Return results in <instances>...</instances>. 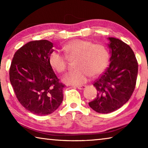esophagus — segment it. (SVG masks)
Returning a JSON list of instances; mask_svg holds the SVG:
<instances>
[{"mask_svg": "<svg viewBox=\"0 0 148 148\" xmlns=\"http://www.w3.org/2000/svg\"><path fill=\"white\" fill-rule=\"evenodd\" d=\"M76 87H77V88L78 89L82 90V89H84L85 88H86V86H77Z\"/></svg>", "mask_w": 148, "mask_h": 148, "instance_id": "1", "label": "esophagus"}]
</instances>
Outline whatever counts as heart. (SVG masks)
Listing matches in <instances>:
<instances>
[{
	"mask_svg": "<svg viewBox=\"0 0 148 148\" xmlns=\"http://www.w3.org/2000/svg\"><path fill=\"white\" fill-rule=\"evenodd\" d=\"M63 49L69 56L77 58L76 64L77 69L62 77V81L67 84L79 86L86 83L90 76L96 77L102 73L108 64L109 51L102 44L78 39L69 42ZM49 61L59 73L66 69V57L58 51L55 50L50 53Z\"/></svg>",
	"mask_w": 148,
	"mask_h": 148,
	"instance_id": "obj_1",
	"label": "heart"
}]
</instances>
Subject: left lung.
Wrapping results in <instances>:
<instances>
[{
    "label": "left lung",
    "instance_id": "1",
    "mask_svg": "<svg viewBox=\"0 0 148 148\" xmlns=\"http://www.w3.org/2000/svg\"><path fill=\"white\" fill-rule=\"evenodd\" d=\"M108 68L94 82L97 97L89 102L99 113L114 112L124 105L133 92L138 74V62L131 47L121 40L110 37Z\"/></svg>",
    "mask_w": 148,
    "mask_h": 148
}]
</instances>
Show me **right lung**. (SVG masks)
Returning a JSON list of instances; mask_svg holds the SVG:
<instances>
[{"instance_id": "1", "label": "right lung", "mask_w": 148, "mask_h": 148, "mask_svg": "<svg viewBox=\"0 0 148 148\" xmlns=\"http://www.w3.org/2000/svg\"><path fill=\"white\" fill-rule=\"evenodd\" d=\"M53 47L46 40L29 42L17 50L10 68V81L17 100L38 116L53 113L63 100L64 85L49 61Z\"/></svg>"}]
</instances>
